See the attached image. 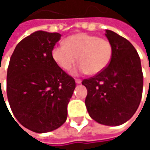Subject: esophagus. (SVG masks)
<instances>
[{
	"label": "esophagus",
	"instance_id": "esophagus-1",
	"mask_svg": "<svg viewBox=\"0 0 150 150\" xmlns=\"http://www.w3.org/2000/svg\"><path fill=\"white\" fill-rule=\"evenodd\" d=\"M75 82H76L77 84H80V83L81 82V79H75Z\"/></svg>",
	"mask_w": 150,
	"mask_h": 150
}]
</instances>
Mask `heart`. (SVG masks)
<instances>
[{
  "mask_svg": "<svg viewBox=\"0 0 150 150\" xmlns=\"http://www.w3.org/2000/svg\"><path fill=\"white\" fill-rule=\"evenodd\" d=\"M112 55L113 45L108 39L85 33L67 37L64 44L54 46L51 51L52 59L63 70H69L78 58L74 75L99 74L108 66Z\"/></svg>",
  "mask_w": 150,
  "mask_h": 150,
  "instance_id": "b5f03b06",
  "label": "heart"
}]
</instances>
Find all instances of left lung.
<instances>
[{"instance_id":"left-lung-1","label":"left lung","mask_w":150,"mask_h":150,"mask_svg":"<svg viewBox=\"0 0 150 150\" xmlns=\"http://www.w3.org/2000/svg\"><path fill=\"white\" fill-rule=\"evenodd\" d=\"M105 35L113 45V55L103 71L82 81L88 95L85 104L96 122L118 126L137 110L142 95L143 75L137 51L127 39L111 30Z\"/></svg>"}]
</instances>
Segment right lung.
<instances>
[{
  "mask_svg": "<svg viewBox=\"0 0 150 150\" xmlns=\"http://www.w3.org/2000/svg\"><path fill=\"white\" fill-rule=\"evenodd\" d=\"M60 39L59 33L34 32L15 47L8 68L7 96L12 112L23 127L36 133L54 130L66 122L75 90V79L51 56Z\"/></svg>",
  "mask_w": 150,
  "mask_h": 150,
  "instance_id": "1",
  "label": "right lung"
}]
</instances>
